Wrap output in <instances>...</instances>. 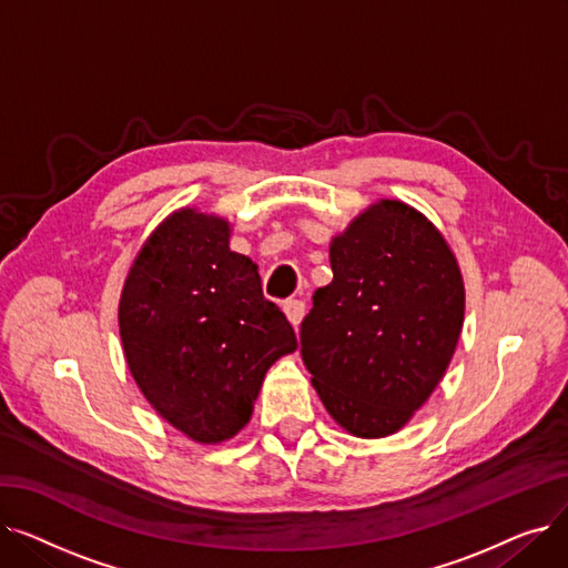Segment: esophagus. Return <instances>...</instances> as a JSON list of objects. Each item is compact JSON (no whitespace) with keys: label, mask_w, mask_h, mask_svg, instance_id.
I'll list each match as a JSON object with an SVG mask.
<instances>
[{"label":"esophagus","mask_w":568,"mask_h":568,"mask_svg":"<svg viewBox=\"0 0 568 568\" xmlns=\"http://www.w3.org/2000/svg\"><path fill=\"white\" fill-rule=\"evenodd\" d=\"M283 313H285V317L290 320V324L294 326V329H300V324H302V320L306 315V304L300 302V300H290V302L283 304Z\"/></svg>","instance_id":"esophagus-1"}]
</instances>
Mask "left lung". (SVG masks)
<instances>
[{
    "mask_svg": "<svg viewBox=\"0 0 568 568\" xmlns=\"http://www.w3.org/2000/svg\"><path fill=\"white\" fill-rule=\"evenodd\" d=\"M329 262L334 281L302 322L311 384L349 435H394L452 364L465 320L458 260L422 212L377 200L332 239Z\"/></svg>",
    "mask_w": 568,
    "mask_h": 568,
    "instance_id": "left-lung-1",
    "label": "left lung"
}]
</instances>
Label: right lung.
Wrapping results in <instances>:
<instances>
[{"instance_id":"obj_1","label":"right lung","mask_w":568,"mask_h":568,"mask_svg":"<svg viewBox=\"0 0 568 568\" xmlns=\"http://www.w3.org/2000/svg\"><path fill=\"white\" fill-rule=\"evenodd\" d=\"M232 225L195 206L172 212L138 251L119 296L129 371L161 419L197 444L248 422L266 371L296 349L257 264L230 251Z\"/></svg>"}]
</instances>
